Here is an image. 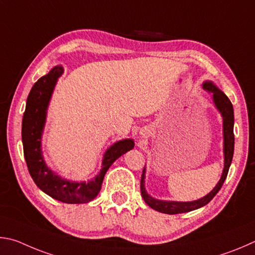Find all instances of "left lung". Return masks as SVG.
Returning <instances> with one entry per match:
<instances>
[{"mask_svg":"<svg viewBox=\"0 0 255 255\" xmlns=\"http://www.w3.org/2000/svg\"><path fill=\"white\" fill-rule=\"evenodd\" d=\"M203 87L206 89L209 94H212L214 103H215L216 107L218 109V111L221 112L223 116V131H224V157H225L224 170H223L222 177L220 181H218V184L208 195H206L205 197L200 198L198 200H195V202L181 203V202H163V200L154 199L146 194V191L144 189V173H145V168H144L141 176V195L142 197H143L144 202L148 204L151 208H153L160 213L169 214V215H175V214L191 212V211H195V209L205 206V205H207L209 202H211V200L215 197V195L220 191V189L222 188V186L226 179L227 173H229V169H230L232 159H233V153H234L233 105H232L230 98L227 97L222 91H220L215 85H213L211 82L205 83L203 85Z\"/></svg>","mask_w":255,"mask_h":255,"instance_id":"1","label":"left lung"}]
</instances>
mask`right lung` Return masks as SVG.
Here are the masks:
<instances>
[{"mask_svg": "<svg viewBox=\"0 0 255 255\" xmlns=\"http://www.w3.org/2000/svg\"><path fill=\"white\" fill-rule=\"evenodd\" d=\"M62 71V67H53L49 74L39 78L31 88L22 120L23 153L30 176L43 193L66 204H83L96 197L102 188L105 173L112 163L128 150L134 148V142L130 139L122 140L107 149L103 159L102 170L92 181H68L51 171L42 158L41 134L49 101Z\"/></svg>", "mask_w": 255, "mask_h": 255, "instance_id": "add662e5", "label": "right lung"}]
</instances>
